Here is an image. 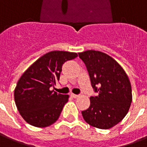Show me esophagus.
Returning <instances> with one entry per match:
<instances>
[{"label": "esophagus", "instance_id": "34e87169", "mask_svg": "<svg viewBox=\"0 0 147 147\" xmlns=\"http://www.w3.org/2000/svg\"><path fill=\"white\" fill-rule=\"evenodd\" d=\"M71 96L73 97V98H78V96H79V95H78V94H71Z\"/></svg>", "mask_w": 147, "mask_h": 147}]
</instances>
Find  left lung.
I'll return each instance as SVG.
<instances>
[{
  "label": "left lung",
  "instance_id": "8db88e82",
  "mask_svg": "<svg viewBox=\"0 0 147 147\" xmlns=\"http://www.w3.org/2000/svg\"><path fill=\"white\" fill-rule=\"evenodd\" d=\"M85 64L96 96L90 97V105L82 111L84 121L91 126L109 129L120 122L131 107V85L127 74L115 59L96 51L78 53Z\"/></svg>",
  "mask_w": 147,
  "mask_h": 147
}]
</instances>
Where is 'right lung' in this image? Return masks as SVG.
I'll return each mask as SVG.
<instances>
[{"label": "right lung", "mask_w": 147, "mask_h": 147, "mask_svg": "<svg viewBox=\"0 0 147 147\" xmlns=\"http://www.w3.org/2000/svg\"><path fill=\"white\" fill-rule=\"evenodd\" d=\"M77 57L76 53L51 51L40 57L22 74L14 90V99L26 122L45 127L58 119L69 100V95L57 94L51 88L59 82L64 63Z\"/></svg>", "instance_id": "1"}]
</instances>
